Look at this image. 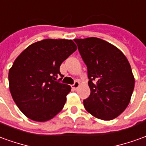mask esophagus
<instances>
[{
    "mask_svg": "<svg viewBox=\"0 0 146 146\" xmlns=\"http://www.w3.org/2000/svg\"><path fill=\"white\" fill-rule=\"evenodd\" d=\"M79 86H80V83L78 82V81H75L74 84L72 85V88H73V90H77V88H79Z\"/></svg>",
    "mask_w": 146,
    "mask_h": 146,
    "instance_id": "34e87169",
    "label": "esophagus"
}]
</instances>
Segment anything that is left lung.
I'll list each match as a JSON object with an SVG mask.
<instances>
[{"label":"left lung","instance_id":"obj_1","mask_svg":"<svg viewBox=\"0 0 146 146\" xmlns=\"http://www.w3.org/2000/svg\"><path fill=\"white\" fill-rule=\"evenodd\" d=\"M88 68L89 97L86 110L96 118L110 120L127 107L135 77L127 58L119 49L97 37L74 39Z\"/></svg>","mask_w":146,"mask_h":146}]
</instances>
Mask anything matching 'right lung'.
Listing matches in <instances>:
<instances>
[{"mask_svg":"<svg viewBox=\"0 0 146 146\" xmlns=\"http://www.w3.org/2000/svg\"><path fill=\"white\" fill-rule=\"evenodd\" d=\"M72 40L44 39L30 44L9 70V89L13 100L30 119L44 122L64 107L71 87L62 84V62L76 50Z\"/></svg>","mask_w":146,"mask_h":146,"instance_id":"1","label":"right lung"}]
</instances>
